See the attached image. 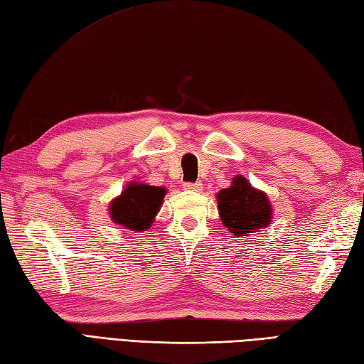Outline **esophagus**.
<instances>
[{"label":"esophagus","mask_w":364,"mask_h":364,"mask_svg":"<svg viewBox=\"0 0 364 364\" xmlns=\"http://www.w3.org/2000/svg\"><path fill=\"white\" fill-rule=\"evenodd\" d=\"M203 184L200 181L197 183H184V189L186 191H201Z\"/></svg>","instance_id":"obj_1"}]
</instances>
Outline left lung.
I'll return each mask as SVG.
<instances>
[{"mask_svg": "<svg viewBox=\"0 0 364 364\" xmlns=\"http://www.w3.org/2000/svg\"><path fill=\"white\" fill-rule=\"evenodd\" d=\"M217 203L223 225L235 239L259 232L272 222L273 209L268 197L240 175L235 176L230 188L217 193Z\"/></svg>", "mask_w": 364, "mask_h": 364, "instance_id": "obj_1", "label": "left lung"}]
</instances>
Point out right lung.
<instances>
[{
  "label": "right lung",
  "mask_w": 364,
  "mask_h": 364,
  "mask_svg": "<svg viewBox=\"0 0 364 364\" xmlns=\"http://www.w3.org/2000/svg\"><path fill=\"white\" fill-rule=\"evenodd\" d=\"M166 189L155 186L132 183L127 186L121 197L109 206L113 222L134 231H142L154 222V217L161 206Z\"/></svg>",
  "instance_id": "obj_1"
}]
</instances>
